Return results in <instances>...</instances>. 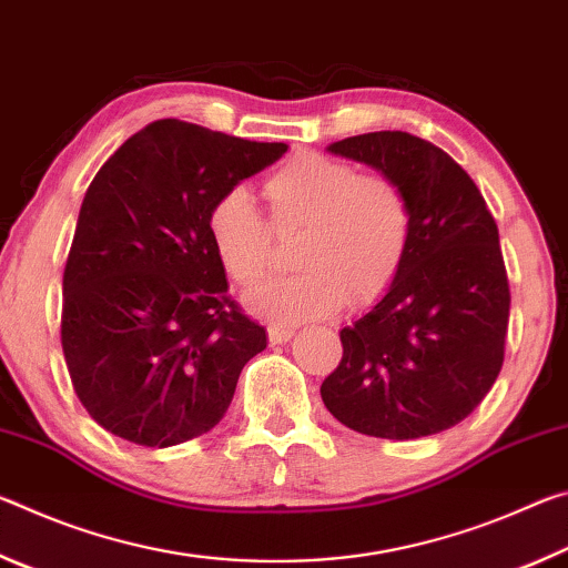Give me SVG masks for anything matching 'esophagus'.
<instances>
[{
	"label": "esophagus",
	"instance_id": "1",
	"mask_svg": "<svg viewBox=\"0 0 568 568\" xmlns=\"http://www.w3.org/2000/svg\"><path fill=\"white\" fill-rule=\"evenodd\" d=\"M293 328H283V325H267V338H271L273 345H281L287 343L293 338Z\"/></svg>",
	"mask_w": 568,
	"mask_h": 568
}]
</instances>
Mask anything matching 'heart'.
Wrapping results in <instances>:
<instances>
[{"label":"heart","mask_w":568,"mask_h":568,"mask_svg":"<svg viewBox=\"0 0 568 568\" xmlns=\"http://www.w3.org/2000/svg\"><path fill=\"white\" fill-rule=\"evenodd\" d=\"M267 219L243 187L225 190L207 210V235L223 271L250 287L271 265L273 233L301 230L293 265L247 295V307L273 325L331 315L343 301L368 305L396 283L408 257L413 207L396 180L361 172L321 152H297L263 180Z\"/></svg>","instance_id":"1"}]
</instances>
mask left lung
I'll return each mask as SVG.
<instances>
[{"label": "left lung", "instance_id": "left-lung-1", "mask_svg": "<svg viewBox=\"0 0 568 568\" xmlns=\"http://www.w3.org/2000/svg\"><path fill=\"white\" fill-rule=\"evenodd\" d=\"M328 150L406 190L413 235L386 297L341 331L323 403L365 436L440 434L474 413L504 365L511 291L496 220L468 172L416 134H355Z\"/></svg>", "mask_w": 568, "mask_h": 568}]
</instances>
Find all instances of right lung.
Segmentation results:
<instances>
[{
  "label": "right lung",
  "instance_id": "add662e5",
  "mask_svg": "<svg viewBox=\"0 0 568 568\" xmlns=\"http://www.w3.org/2000/svg\"><path fill=\"white\" fill-rule=\"evenodd\" d=\"M285 150L158 120L94 175L64 265L60 331L72 388L104 430L168 448L225 416L267 338L227 295L207 210Z\"/></svg>",
  "mask_w": 568,
  "mask_h": 568
}]
</instances>
